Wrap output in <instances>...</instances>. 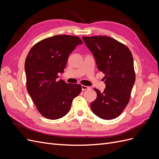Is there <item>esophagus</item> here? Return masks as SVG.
I'll return each mask as SVG.
<instances>
[{
  "label": "esophagus",
  "mask_w": 159,
  "mask_h": 159,
  "mask_svg": "<svg viewBox=\"0 0 159 159\" xmlns=\"http://www.w3.org/2000/svg\"><path fill=\"white\" fill-rule=\"evenodd\" d=\"M81 89H82V91H85L87 89H89L90 88L88 87V86H86V85H81Z\"/></svg>",
  "instance_id": "esophagus-1"
}]
</instances>
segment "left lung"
I'll return each mask as SVG.
<instances>
[{"instance_id": "obj_1", "label": "left lung", "mask_w": 159, "mask_h": 159, "mask_svg": "<svg viewBox=\"0 0 159 159\" xmlns=\"http://www.w3.org/2000/svg\"><path fill=\"white\" fill-rule=\"evenodd\" d=\"M82 38L93 53L98 68L105 74L106 85L103 92L94 88L97 98L91 103V111L103 119L116 118L129 102L135 81L131 52L125 45L109 36Z\"/></svg>"}]
</instances>
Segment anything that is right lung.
I'll return each instance as SVG.
<instances>
[{"mask_svg":"<svg viewBox=\"0 0 159 159\" xmlns=\"http://www.w3.org/2000/svg\"><path fill=\"white\" fill-rule=\"evenodd\" d=\"M82 43L78 36L56 35L37 42L28 52L25 66L26 89L37 110L47 119L65 116L81 91V85L57 78L71 52Z\"/></svg>","mask_w":159,"mask_h":159,"instance_id":"1","label":"right lung"}]
</instances>
